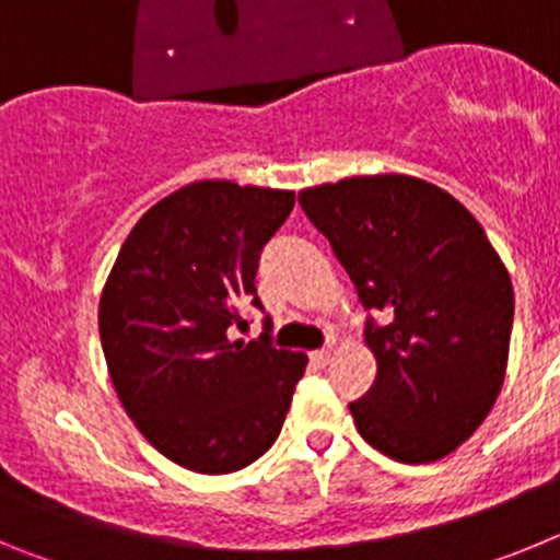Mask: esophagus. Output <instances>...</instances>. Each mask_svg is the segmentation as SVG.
I'll use <instances>...</instances> for the list:
<instances>
[{"label":"esophagus","instance_id":"1","mask_svg":"<svg viewBox=\"0 0 560 560\" xmlns=\"http://www.w3.org/2000/svg\"><path fill=\"white\" fill-rule=\"evenodd\" d=\"M311 361H314L316 368H325V364H328L330 361V350H314V353H311Z\"/></svg>","mask_w":560,"mask_h":560}]
</instances>
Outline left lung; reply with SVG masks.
Instances as JSON below:
<instances>
[{
  "label": "left lung",
  "instance_id": "8db88e82",
  "mask_svg": "<svg viewBox=\"0 0 560 560\" xmlns=\"http://www.w3.org/2000/svg\"><path fill=\"white\" fill-rule=\"evenodd\" d=\"M300 205L373 316L378 373L350 404L370 446L420 465L452 454L497 404L513 328L511 275L454 196L404 173L308 187Z\"/></svg>",
  "mask_w": 560,
  "mask_h": 560
}]
</instances>
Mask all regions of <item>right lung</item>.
<instances>
[{"label":"right lung","instance_id":"1","mask_svg":"<svg viewBox=\"0 0 560 560\" xmlns=\"http://www.w3.org/2000/svg\"><path fill=\"white\" fill-rule=\"evenodd\" d=\"M294 192L205 179L171 192L128 232L101 294V341L122 409L160 454L196 474H232L283 429L308 355L260 339V252ZM269 330V319H266Z\"/></svg>","mask_w":560,"mask_h":560}]
</instances>
